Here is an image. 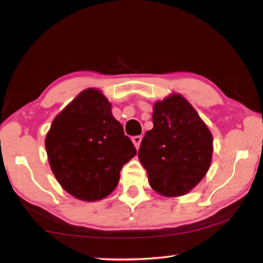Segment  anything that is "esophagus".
Instances as JSON below:
<instances>
[{"mask_svg":"<svg viewBox=\"0 0 263 263\" xmlns=\"http://www.w3.org/2000/svg\"><path fill=\"white\" fill-rule=\"evenodd\" d=\"M141 139H142V137H141V136H136V137H133V138H132V141H133V144H135V146H136V148H137V149L139 148L140 142H141Z\"/></svg>","mask_w":263,"mask_h":263,"instance_id":"34e87169","label":"esophagus"}]
</instances>
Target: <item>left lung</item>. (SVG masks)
<instances>
[{"instance_id": "8db88e82", "label": "left lung", "mask_w": 263, "mask_h": 263, "mask_svg": "<svg viewBox=\"0 0 263 263\" xmlns=\"http://www.w3.org/2000/svg\"><path fill=\"white\" fill-rule=\"evenodd\" d=\"M152 130L142 138L138 157L157 193L181 196L205 176L211 163L212 136L181 95L157 102Z\"/></svg>"}]
</instances>
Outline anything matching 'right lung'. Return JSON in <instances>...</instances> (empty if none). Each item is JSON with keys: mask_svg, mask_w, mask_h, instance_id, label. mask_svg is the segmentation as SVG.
<instances>
[{"mask_svg": "<svg viewBox=\"0 0 263 263\" xmlns=\"http://www.w3.org/2000/svg\"><path fill=\"white\" fill-rule=\"evenodd\" d=\"M45 146L58 182L82 201H99L117 186L137 151L95 89L79 94L53 121Z\"/></svg>", "mask_w": 263, "mask_h": 263, "instance_id": "1", "label": "right lung"}]
</instances>
